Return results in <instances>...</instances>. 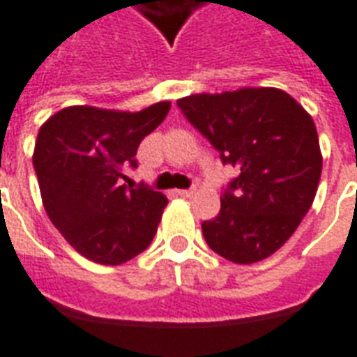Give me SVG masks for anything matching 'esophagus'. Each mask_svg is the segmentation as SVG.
<instances>
[{"label":"esophagus","instance_id":"34e87169","mask_svg":"<svg viewBox=\"0 0 357 357\" xmlns=\"http://www.w3.org/2000/svg\"><path fill=\"white\" fill-rule=\"evenodd\" d=\"M193 189H179L178 195L179 197H183V199H189V197H193Z\"/></svg>","mask_w":357,"mask_h":357}]
</instances>
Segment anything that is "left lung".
Here are the masks:
<instances>
[{"label":"left lung","instance_id":"1","mask_svg":"<svg viewBox=\"0 0 357 357\" xmlns=\"http://www.w3.org/2000/svg\"><path fill=\"white\" fill-rule=\"evenodd\" d=\"M178 107L239 172L222 191L220 214L202 222L208 247L235 264L271 256L296 231L321 178L312 116L275 88L189 95Z\"/></svg>","mask_w":357,"mask_h":357}]
</instances>
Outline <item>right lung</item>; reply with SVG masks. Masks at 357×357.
<instances>
[{
  "mask_svg": "<svg viewBox=\"0 0 357 357\" xmlns=\"http://www.w3.org/2000/svg\"><path fill=\"white\" fill-rule=\"evenodd\" d=\"M168 110V101L139 112L68 107L40 128L32 162L45 212L91 262L124 264L155 237L168 199L122 179L128 168H137L139 143Z\"/></svg>",
  "mask_w": 357,
  "mask_h": 357,
  "instance_id": "1",
  "label": "right lung"
}]
</instances>
